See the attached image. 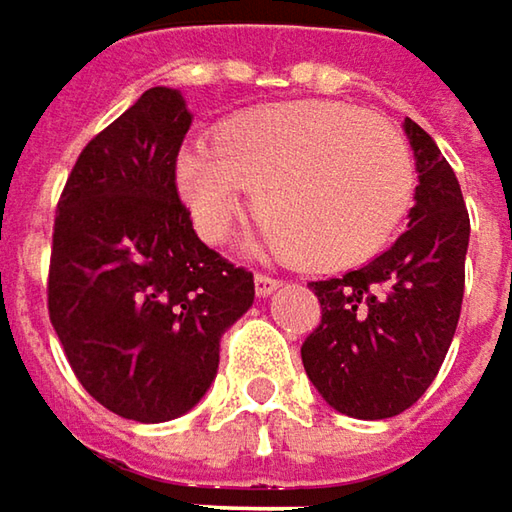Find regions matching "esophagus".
Instances as JSON below:
<instances>
[{
	"instance_id": "1",
	"label": "esophagus",
	"mask_w": 512,
	"mask_h": 512,
	"mask_svg": "<svg viewBox=\"0 0 512 512\" xmlns=\"http://www.w3.org/2000/svg\"><path fill=\"white\" fill-rule=\"evenodd\" d=\"M280 286L278 278H272V275H266V272H257L255 275V292L260 298H266V295H272L275 289Z\"/></svg>"
}]
</instances>
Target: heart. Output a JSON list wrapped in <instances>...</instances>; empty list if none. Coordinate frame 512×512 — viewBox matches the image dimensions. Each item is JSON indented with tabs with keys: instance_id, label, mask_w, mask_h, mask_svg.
<instances>
[{
	"instance_id": "b5f03b06",
	"label": "heart",
	"mask_w": 512,
	"mask_h": 512,
	"mask_svg": "<svg viewBox=\"0 0 512 512\" xmlns=\"http://www.w3.org/2000/svg\"><path fill=\"white\" fill-rule=\"evenodd\" d=\"M177 189L203 240L246 212L263 237L312 269H346L387 246L412 200V157L384 117L341 100L257 108L177 160Z\"/></svg>"
}]
</instances>
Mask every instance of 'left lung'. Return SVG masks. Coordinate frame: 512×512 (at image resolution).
I'll list each match as a JSON object with an SVG mask.
<instances>
[{"mask_svg":"<svg viewBox=\"0 0 512 512\" xmlns=\"http://www.w3.org/2000/svg\"><path fill=\"white\" fill-rule=\"evenodd\" d=\"M404 131L418 168L410 226L367 266L309 283L321 323L300 346L326 404L364 421L410 410L427 392L464 298L470 214L456 171L421 125L404 120Z\"/></svg>","mask_w":512,"mask_h":512,"instance_id":"1","label":"left lung"}]
</instances>
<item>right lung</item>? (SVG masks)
<instances>
[{"mask_svg": "<svg viewBox=\"0 0 512 512\" xmlns=\"http://www.w3.org/2000/svg\"><path fill=\"white\" fill-rule=\"evenodd\" d=\"M191 114L148 88L82 148L59 194L48 315L91 398L131 421L189 412L214 381L220 335L255 300L243 266L209 249L177 191Z\"/></svg>", "mask_w": 512, "mask_h": 512, "instance_id": "add662e5", "label": "right lung"}]
</instances>
